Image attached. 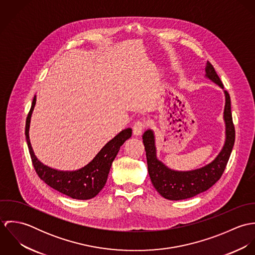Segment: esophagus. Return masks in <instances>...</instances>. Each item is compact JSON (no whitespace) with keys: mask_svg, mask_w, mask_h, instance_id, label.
<instances>
[{"mask_svg":"<svg viewBox=\"0 0 255 255\" xmlns=\"http://www.w3.org/2000/svg\"><path fill=\"white\" fill-rule=\"evenodd\" d=\"M145 128V123L142 121H138L133 126V134L135 136H139L142 134L143 130Z\"/></svg>","mask_w":255,"mask_h":255,"instance_id":"34e87169","label":"esophagus"}]
</instances>
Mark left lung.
<instances>
[{
	"label": "left lung",
	"mask_w": 255,
	"mask_h": 255,
	"mask_svg": "<svg viewBox=\"0 0 255 255\" xmlns=\"http://www.w3.org/2000/svg\"><path fill=\"white\" fill-rule=\"evenodd\" d=\"M205 77L217 84L223 90L224 86L213 66L207 62L205 67ZM225 94V143L216 158L209 164L191 171H175L168 168L157 158L155 134L152 129H147L142 135L145 146L148 173L152 184L156 190L166 199L182 200L193 197L209 189L218 182L223 175L233 146L235 144V127L231 113V98L229 93Z\"/></svg>",
	"instance_id": "8db88e82"
}]
</instances>
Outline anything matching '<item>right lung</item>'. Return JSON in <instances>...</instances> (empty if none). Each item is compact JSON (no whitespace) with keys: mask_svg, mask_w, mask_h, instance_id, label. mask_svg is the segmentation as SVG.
<instances>
[{"mask_svg":"<svg viewBox=\"0 0 255 255\" xmlns=\"http://www.w3.org/2000/svg\"><path fill=\"white\" fill-rule=\"evenodd\" d=\"M36 104V95L33 98L31 109L25 124V136L30 157L37 175L44 182L59 192L73 199L86 200L95 197L107 182L110 169L121 146L131 136V128L119 132L113 139L98 152V154L83 168L76 171H58L52 169L37 159L29 139V127L31 115Z\"/></svg>","mask_w":255,"mask_h":255,"instance_id":"add662e5","label":"right lung"}]
</instances>
